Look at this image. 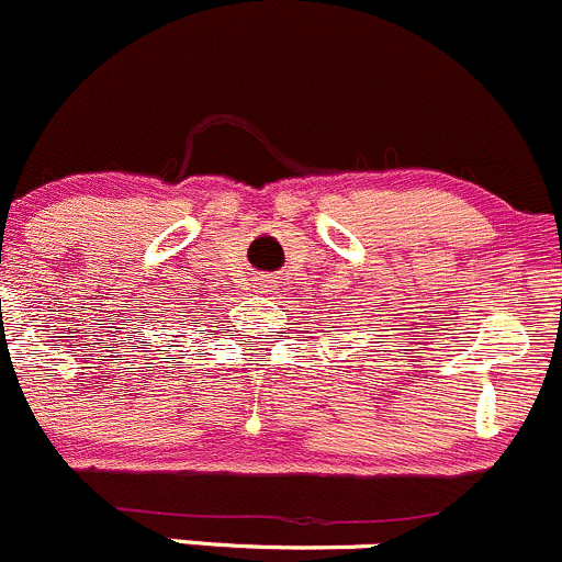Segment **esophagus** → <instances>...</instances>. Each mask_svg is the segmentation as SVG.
<instances>
[{"instance_id":"obj_1","label":"esophagus","mask_w":562,"mask_h":562,"mask_svg":"<svg viewBox=\"0 0 562 562\" xmlns=\"http://www.w3.org/2000/svg\"><path fill=\"white\" fill-rule=\"evenodd\" d=\"M252 288L258 293H274L277 291V277H271V274H260L258 280L252 282Z\"/></svg>"}]
</instances>
